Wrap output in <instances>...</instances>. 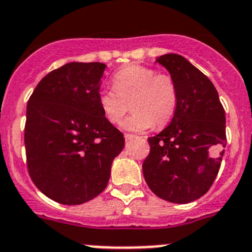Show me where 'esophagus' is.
Instances as JSON below:
<instances>
[{
	"label": "esophagus",
	"instance_id": "esophagus-1",
	"mask_svg": "<svg viewBox=\"0 0 252 252\" xmlns=\"http://www.w3.org/2000/svg\"><path fill=\"white\" fill-rule=\"evenodd\" d=\"M132 138H135V135H131V133H125V140H126V141H131Z\"/></svg>",
	"mask_w": 252,
	"mask_h": 252
}]
</instances>
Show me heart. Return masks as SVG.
I'll use <instances>...</instances> for the list:
<instances>
[{"instance_id": "heart-1", "label": "heart", "mask_w": 252, "mask_h": 252, "mask_svg": "<svg viewBox=\"0 0 252 252\" xmlns=\"http://www.w3.org/2000/svg\"><path fill=\"white\" fill-rule=\"evenodd\" d=\"M114 90H101L97 101L103 116L119 124L130 108L133 114L122 124L127 131H146L154 124L161 127L174 117L177 107V87L168 73L152 67L131 64L112 77Z\"/></svg>"}]
</instances>
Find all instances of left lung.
<instances>
[{"mask_svg":"<svg viewBox=\"0 0 252 252\" xmlns=\"http://www.w3.org/2000/svg\"><path fill=\"white\" fill-rule=\"evenodd\" d=\"M174 78L177 107L171 122L149 137L142 171L150 190L166 201L188 204L209 191L226 146L225 110L211 81L185 57H158Z\"/></svg>","mask_w":252,"mask_h":252,"instance_id":"1","label":"left lung"}]
</instances>
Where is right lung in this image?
Listing matches in <instances>:
<instances>
[{
	"mask_svg": "<svg viewBox=\"0 0 252 252\" xmlns=\"http://www.w3.org/2000/svg\"><path fill=\"white\" fill-rule=\"evenodd\" d=\"M101 62H70L38 82L27 102L25 147L37 189L62 205H81L100 195L124 135L98 106Z\"/></svg>",
	"mask_w": 252,
	"mask_h": 252,
	"instance_id": "obj_1",
	"label": "right lung"
}]
</instances>
